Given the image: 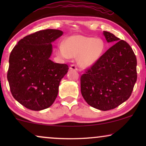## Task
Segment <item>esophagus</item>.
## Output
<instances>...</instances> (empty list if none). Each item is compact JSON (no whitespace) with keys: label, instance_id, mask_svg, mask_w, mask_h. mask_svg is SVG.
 <instances>
[{"label":"esophagus","instance_id":"34e87169","mask_svg":"<svg viewBox=\"0 0 146 146\" xmlns=\"http://www.w3.org/2000/svg\"><path fill=\"white\" fill-rule=\"evenodd\" d=\"M70 70H77V66L75 64H71L70 67Z\"/></svg>","mask_w":146,"mask_h":146}]
</instances>
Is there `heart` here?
Wrapping results in <instances>:
<instances>
[{
	"label": "heart",
	"mask_w": 146,
	"mask_h": 146,
	"mask_svg": "<svg viewBox=\"0 0 146 146\" xmlns=\"http://www.w3.org/2000/svg\"><path fill=\"white\" fill-rule=\"evenodd\" d=\"M104 48V42L100 38L75 35L68 38L64 45H58L57 54L66 59L77 57L78 64L82 68H87L100 58Z\"/></svg>",
	"instance_id": "b5f03b06"
}]
</instances>
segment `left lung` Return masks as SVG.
I'll use <instances>...</instances> for the list:
<instances>
[{
	"label": "left lung",
	"instance_id": "8db88e82",
	"mask_svg": "<svg viewBox=\"0 0 146 146\" xmlns=\"http://www.w3.org/2000/svg\"><path fill=\"white\" fill-rule=\"evenodd\" d=\"M108 42L115 44L80 77L82 95L92 107L107 111L130 97L137 80V59L128 43L104 31Z\"/></svg>",
	"mask_w": 146,
	"mask_h": 146
}]
</instances>
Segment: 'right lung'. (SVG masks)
Here are the masks:
<instances>
[{
	"label": "right lung",
	"mask_w": 146,
	"mask_h": 146,
	"mask_svg": "<svg viewBox=\"0 0 146 146\" xmlns=\"http://www.w3.org/2000/svg\"><path fill=\"white\" fill-rule=\"evenodd\" d=\"M62 31L46 29L26 36L11 51L7 79L16 100L31 110L48 108L58 93L61 80L69 69L49 59L52 42Z\"/></svg>",
	"instance_id": "right-lung-1"
}]
</instances>
